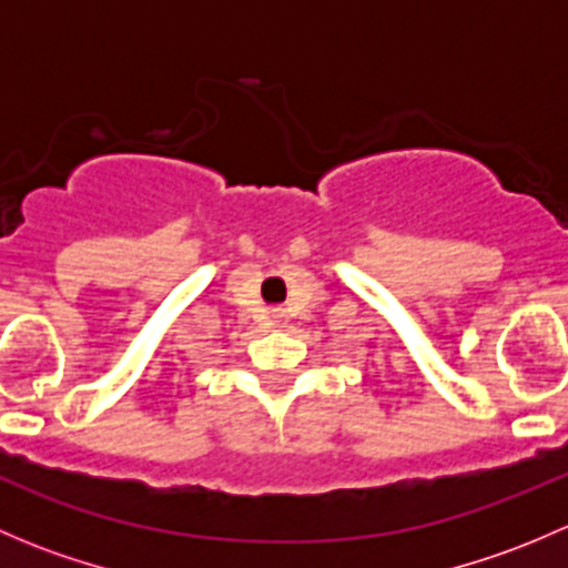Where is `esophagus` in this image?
<instances>
[{
    "mask_svg": "<svg viewBox=\"0 0 568 568\" xmlns=\"http://www.w3.org/2000/svg\"><path fill=\"white\" fill-rule=\"evenodd\" d=\"M272 321H274V324H283V321H285V311H283V307H274V311H272Z\"/></svg>",
    "mask_w": 568,
    "mask_h": 568,
    "instance_id": "obj_1",
    "label": "esophagus"
}]
</instances>
